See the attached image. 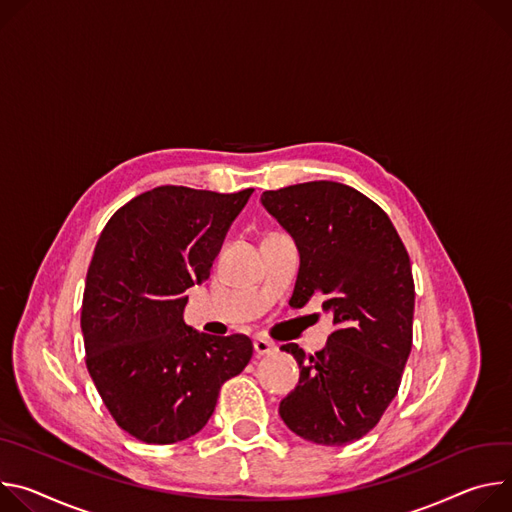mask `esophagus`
<instances>
[{
    "instance_id": "esophagus-1",
    "label": "esophagus",
    "mask_w": 512,
    "mask_h": 512,
    "mask_svg": "<svg viewBox=\"0 0 512 512\" xmlns=\"http://www.w3.org/2000/svg\"><path fill=\"white\" fill-rule=\"evenodd\" d=\"M254 350H256L258 356H268V354L276 352V346L272 342H268V339H264V337H256L254 339Z\"/></svg>"
}]
</instances>
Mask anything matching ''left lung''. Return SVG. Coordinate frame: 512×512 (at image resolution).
<instances>
[{"label":"left lung","mask_w":512,"mask_h":512,"mask_svg":"<svg viewBox=\"0 0 512 512\" xmlns=\"http://www.w3.org/2000/svg\"><path fill=\"white\" fill-rule=\"evenodd\" d=\"M262 205L295 238L301 254L289 301L323 299L333 319L327 346L305 356L280 417L317 445H346L376 427L399 392L413 346L415 282L409 252L390 217L360 191L313 181L264 191Z\"/></svg>","instance_id":"8db88e82"}]
</instances>
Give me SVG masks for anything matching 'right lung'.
Listing matches in <instances>:
<instances>
[{"label":"right lung","mask_w":512,"mask_h":512,"mask_svg":"<svg viewBox=\"0 0 512 512\" xmlns=\"http://www.w3.org/2000/svg\"><path fill=\"white\" fill-rule=\"evenodd\" d=\"M252 193L156 187L113 213L99 236L81 309L85 364L111 417L144 443L199 433L223 382L252 358L248 335L215 337L183 321L185 291L209 278Z\"/></svg>","instance_id":"add662e5"}]
</instances>
